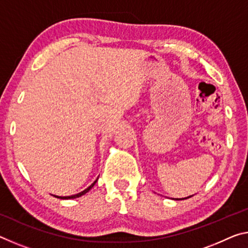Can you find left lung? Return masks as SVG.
I'll return each instance as SVG.
<instances>
[{
    "label": "left lung",
    "mask_w": 248,
    "mask_h": 248,
    "mask_svg": "<svg viewBox=\"0 0 248 248\" xmlns=\"http://www.w3.org/2000/svg\"><path fill=\"white\" fill-rule=\"evenodd\" d=\"M191 197V196H190ZM187 198H189V197H187ZM187 198H183V199H187ZM183 199H176V200H183Z\"/></svg>",
    "instance_id": "left-lung-1"
}]
</instances>
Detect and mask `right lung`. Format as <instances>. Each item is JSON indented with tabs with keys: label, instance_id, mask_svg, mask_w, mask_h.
Here are the masks:
<instances>
[{
	"label": "right lung",
	"instance_id": "right-lung-1",
	"mask_svg": "<svg viewBox=\"0 0 248 248\" xmlns=\"http://www.w3.org/2000/svg\"><path fill=\"white\" fill-rule=\"evenodd\" d=\"M98 179V178H97ZM97 179L95 180V182L91 185V186L89 187V188H86L85 190H83V191H81V192H78V194H77V195H73V196H68V197H59V196H54V197H57V198H59V199H74V198H78V197H81V196H83V195H85L87 191H90L92 188L94 187V185L97 183Z\"/></svg>",
	"mask_w": 248,
	"mask_h": 248
}]
</instances>
